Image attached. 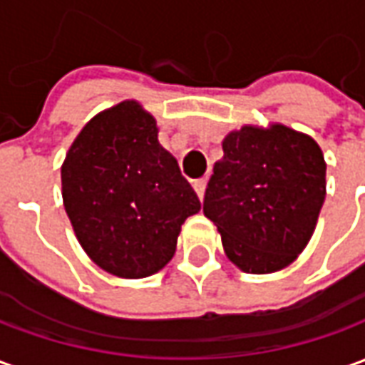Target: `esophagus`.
<instances>
[{
  "instance_id": "obj_1",
  "label": "esophagus",
  "mask_w": 365,
  "mask_h": 365,
  "mask_svg": "<svg viewBox=\"0 0 365 365\" xmlns=\"http://www.w3.org/2000/svg\"><path fill=\"white\" fill-rule=\"evenodd\" d=\"M205 187H207V180H195V182H193V190H195L199 199H203V195H205Z\"/></svg>"
}]
</instances>
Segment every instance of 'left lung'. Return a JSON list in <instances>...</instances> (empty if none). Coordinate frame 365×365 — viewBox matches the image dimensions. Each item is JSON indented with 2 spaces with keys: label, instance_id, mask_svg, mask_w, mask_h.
Returning a JSON list of instances; mask_svg holds the SVG:
<instances>
[{
  "label": "left lung",
  "instance_id": "1",
  "mask_svg": "<svg viewBox=\"0 0 365 365\" xmlns=\"http://www.w3.org/2000/svg\"><path fill=\"white\" fill-rule=\"evenodd\" d=\"M203 213L222 248L248 274L289 266L313 237L327 195L319 144L283 125L242 127L222 140Z\"/></svg>",
  "mask_w": 365,
  "mask_h": 365
}]
</instances>
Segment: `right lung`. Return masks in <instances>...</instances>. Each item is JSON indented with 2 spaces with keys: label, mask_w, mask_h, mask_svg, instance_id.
<instances>
[{
  "label": "right lung",
  "mask_w": 365,
  "mask_h": 365,
  "mask_svg": "<svg viewBox=\"0 0 365 365\" xmlns=\"http://www.w3.org/2000/svg\"><path fill=\"white\" fill-rule=\"evenodd\" d=\"M62 199L80 245L99 268L146 277L172 260L183 221L201 209L178 160L136 101L99 113L62 164Z\"/></svg>",
  "instance_id": "right-lung-1"
}]
</instances>
